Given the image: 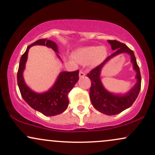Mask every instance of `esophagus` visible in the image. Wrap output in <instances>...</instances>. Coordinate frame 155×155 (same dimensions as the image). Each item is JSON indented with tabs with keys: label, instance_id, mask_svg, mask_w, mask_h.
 I'll list each match as a JSON object with an SVG mask.
<instances>
[{
	"label": "esophagus",
	"instance_id": "34e87169",
	"mask_svg": "<svg viewBox=\"0 0 155 155\" xmlns=\"http://www.w3.org/2000/svg\"><path fill=\"white\" fill-rule=\"evenodd\" d=\"M85 76H86V74H85L84 71H80V72H79V77L81 78V77H85Z\"/></svg>",
	"mask_w": 155,
	"mask_h": 155
}]
</instances>
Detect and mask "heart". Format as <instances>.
Listing matches in <instances>:
<instances>
[{"label":"heart","instance_id":"1","mask_svg":"<svg viewBox=\"0 0 155 155\" xmlns=\"http://www.w3.org/2000/svg\"><path fill=\"white\" fill-rule=\"evenodd\" d=\"M107 55L104 46H89L78 49L74 53V58L81 64H86L90 62L92 66H97L103 62Z\"/></svg>","mask_w":155,"mask_h":155}]
</instances>
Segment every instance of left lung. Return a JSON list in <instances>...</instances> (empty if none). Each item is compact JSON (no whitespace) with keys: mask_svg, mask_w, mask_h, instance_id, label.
<instances>
[{"mask_svg":"<svg viewBox=\"0 0 155 155\" xmlns=\"http://www.w3.org/2000/svg\"><path fill=\"white\" fill-rule=\"evenodd\" d=\"M112 49L114 51L112 55L106 58L102 64L95 67L88 74L91 79L90 98L93 106L100 112L107 115H114L129 108L136 100L140 91L141 76L140 69L137 64L134 53L127 45L115 40H108ZM121 53H128L131 56L133 68L137 72V82L133 88L125 94H114L107 91L101 84L100 73L104 65L114 56Z\"/></svg>","mask_w":155,"mask_h":155,"instance_id":"obj_1","label":"left lung"}]
</instances>
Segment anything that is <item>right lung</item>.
I'll use <instances>...</instances> for the list:
<instances>
[{"label":"right lung","instance_id":"add662e5","mask_svg":"<svg viewBox=\"0 0 155 155\" xmlns=\"http://www.w3.org/2000/svg\"><path fill=\"white\" fill-rule=\"evenodd\" d=\"M36 45H46L51 48L55 52L58 58L60 59L58 54L59 53L58 45L54 41L45 38L36 41L27 47L25 53L21 57L17 71V84L21 97L31 108L45 116H55L64 112L68 107L69 99L67 95L78 81L79 71L60 72L53 86L44 93H38L32 91L26 84L23 77V71L25 69L29 50L31 46Z\"/></svg>","mask_w":155,"mask_h":155}]
</instances>
